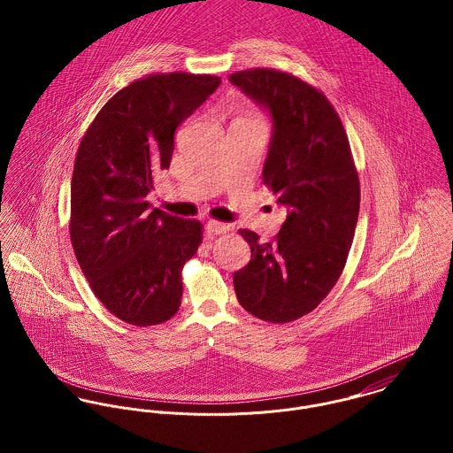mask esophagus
<instances>
[{
	"instance_id": "34e87169",
	"label": "esophagus",
	"mask_w": 453,
	"mask_h": 453,
	"mask_svg": "<svg viewBox=\"0 0 453 453\" xmlns=\"http://www.w3.org/2000/svg\"><path fill=\"white\" fill-rule=\"evenodd\" d=\"M205 230H207V234L219 235V234H226V232L230 230V226H228V225H225V223H219V221L209 219V221L205 223Z\"/></svg>"
}]
</instances>
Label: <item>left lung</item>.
<instances>
[{"instance_id": "left-lung-1", "label": "left lung", "mask_w": 453, "mask_h": 453, "mask_svg": "<svg viewBox=\"0 0 453 453\" xmlns=\"http://www.w3.org/2000/svg\"><path fill=\"white\" fill-rule=\"evenodd\" d=\"M228 80L272 117L261 178L288 209L270 242L241 230L251 261L234 273L235 295L261 321L291 323L323 302L345 266L359 214L357 171L342 120L321 90L268 67Z\"/></svg>"}]
</instances>
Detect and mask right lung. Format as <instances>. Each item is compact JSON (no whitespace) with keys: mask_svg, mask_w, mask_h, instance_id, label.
Returning a JSON list of instances; mask_svg holds the SVG:
<instances>
[{"mask_svg":"<svg viewBox=\"0 0 453 453\" xmlns=\"http://www.w3.org/2000/svg\"><path fill=\"white\" fill-rule=\"evenodd\" d=\"M221 78L157 73L119 90L83 134L71 178L69 235L94 295L119 319H171L181 270L202 242L196 219L151 209L146 195L169 169L174 132Z\"/></svg>","mask_w":453,"mask_h":453,"instance_id":"add662e5","label":"right lung"}]
</instances>
